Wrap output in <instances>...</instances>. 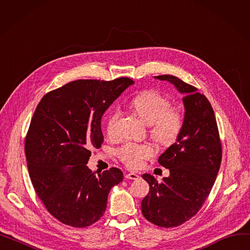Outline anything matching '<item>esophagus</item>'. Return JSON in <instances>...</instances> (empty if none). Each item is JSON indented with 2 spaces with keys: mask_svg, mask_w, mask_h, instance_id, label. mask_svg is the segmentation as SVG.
Instances as JSON below:
<instances>
[{
  "mask_svg": "<svg viewBox=\"0 0 250 250\" xmlns=\"http://www.w3.org/2000/svg\"><path fill=\"white\" fill-rule=\"evenodd\" d=\"M140 176L138 175V174H136V173H126L125 174V178L126 179H133V180H136V179H138Z\"/></svg>",
  "mask_w": 250,
  "mask_h": 250,
  "instance_id": "34e87169",
  "label": "esophagus"
}]
</instances>
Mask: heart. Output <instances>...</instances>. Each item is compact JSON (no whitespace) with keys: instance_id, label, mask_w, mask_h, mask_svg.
Here are the masks:
<instances>
[{"instance_id":"obj_1","label":"heart","mask_w":250,"mask_h":250,"mask_svg":"<svg viewBox=\"0 0 250 250\" xmlns=\"http://www.w3.org/2000/svg\"><path fill=\"white\" fill-rule=\"evenodd\" d=\"M130 105L142 120L150 125V136L162 146H171L179 138L183 127V115L178 108L170 107V100L156 90H145L136 95ZM122 114L120 107H114L106 122L108 136L114 137L117 123ZM120 160L130 169H138L144 160L153 155L148 144L126 142L117 150Z\"/></svg>"}]
</instances>
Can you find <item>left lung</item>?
I'll return each instance as SVG.
<instances>
[{
  "label": "left lung",
  "mask_w": 250,
  "mask_h": 250,
  "mask_svg": "<svg viewBox=\"0 0 250 250\" xmlns=\"http://www.w3.org/2000/svg\"><path fill=\"white\" fill-rule=\"evenodd\" d=\"M155 78L172 83L180 93L186 114L181 134L158 159L170 175L161 182L143 174L150 187L142 213L154 225L171 228L196 215L215 183L222 160V144L209 101L194 86L172 75Z\"/></svg>",
  "instance_id": "left-lung-1"
}]
</instances>
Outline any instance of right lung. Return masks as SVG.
Here are the masks:
<instances>
[{
	"mask_svg": "<svg viewBox=\"0 0 250 250\" xmlns=\"http://www.w3.org/2000/svg\"><path fill=\"white\" fill-rule=\"evenodd\" d=\"M132 84L126 77L76 80L49 91L36 106L25 138L28 172L39 200L62 224L83 228L98 221L109 190L124 179L118 168L96 175L86 164L103 142V113Z\"/></svg>",
	"mask_w": 250,
	"mask_h": 250,
	"instance_id": "right-lung-1",
	"label": "right lung"
}]
</instances>
